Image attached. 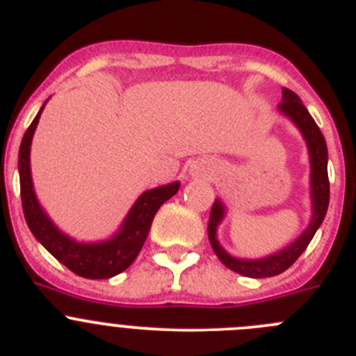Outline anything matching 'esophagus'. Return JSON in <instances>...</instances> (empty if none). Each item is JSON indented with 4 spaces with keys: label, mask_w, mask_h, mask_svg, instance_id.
I'll list each match as a JSON object with an SVG mask.
<instances>
[{
    "label": "esophagus",
    "mask_w": 356,
    "mask_h": 356,
    "mask_svg": "<svg viewBox=\"0 0 356 356\" xmlns=\"http://www.w3.org/2000/svg\"><path fill=\"white\" fill-rule=\"evenodd\" d=\"M200 172H205V170H196V172H195V174H200Z\"/></svg>",
    "instance_id": "obj_1"
}]
</instances>
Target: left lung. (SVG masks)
I'll return each instance as SVG.
<instances>
[{
	"mask_svg": "<svg viewBox=\"0 0 356 356\" xmlns=\"http://www.w3.org/2000/svg\"><path fill=\"white\" fill-rule=\"evenodd\" d=\"M278 111L298 127L302 139H305L306 147H308L312 219H309V224L306 226V229L291 245L284 247L282 250L275 252V254L266 255V257L261 259L234 257L217 240V227H219L224 216H226V205L222 203V200L217 198L213 202L212 210H210L209 219L210 245H212L213 252L219 257V261L226 268H229L234 273H240L248 278L277 277V275L289 270L298 261L299 255L306 250L309 241L313 240L316 229H318L320 224L325 219L327 207H329V174H327V160H329V154H327V144L322 132H320L318 125L312 118L308 109L305 108L299 95L289 90V88L282 90V102L278 104Z\"/></svg>",
	"mask_w": 356,
	"mask_h": 356,
	"instance_id": "left-lung-1",
	"label": "left lung"
}]
</instances>
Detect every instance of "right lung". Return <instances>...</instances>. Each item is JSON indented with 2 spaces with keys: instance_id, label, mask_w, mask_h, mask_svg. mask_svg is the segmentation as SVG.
I'll list each match as a JSON object with an SVG mask.
<instances>
[{
  "instance_id": "right-lung-1",
  "label": "right lung",
  "mask_w": 356,
  "mask_h": 356,
  "mask_svg": "<svg viewBox=\"0 0 356 356\" xmlns=\"http://www.w3.org/2000/svg\"><path fill=\"white\" fill-rule=\"evenodd\" d=\"M47 102L48 99L44 101V104ZM44 104L41 106L36 118L24 134L19 149L20 198H22L24 217H26L27 226L34 238L72 273L83 278H90V280H104V278L116 277L136 261L151 229L154 213L179 191L181 182L175 181L144 191L129 210L120 229L108 240H74L62 229H58L50 216L44 212L41 203L38 202L33 177H31V143H33L34 130L40 122Z\"/></svg>"
}]
</instances>
